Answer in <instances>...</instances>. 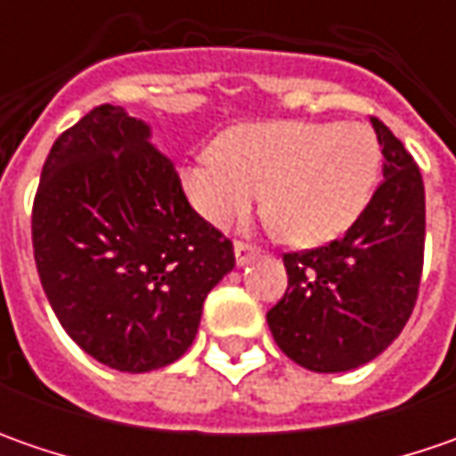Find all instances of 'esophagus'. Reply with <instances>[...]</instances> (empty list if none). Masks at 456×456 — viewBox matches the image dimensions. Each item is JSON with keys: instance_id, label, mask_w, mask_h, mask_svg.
I'll list each match as a JSON object with an SVG mask.
<instances>
[{"instance_id": "obj_1", "label": "esophagus", "mask_w": 456, "mask_h": 456, "mask_svg": "<svg viewBox=\"0 0 456 456\" xmlns=\"http://www.w3.org/2000/svg\"><path fill=\"white\" fill-rule=\"evenodd\" d=\"M233 251H236V264H238V266H246L248 261H254L256 256H258V248L248 246V243H243V240H236Z\"/></svg>"}]
</instances>
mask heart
<instances>
[{"mask_svg": "<svg viewBox=\"0 0 456 456\" xmlns=\"http://www.w3.org/2000/svg\"><path fill=\"white\" fill-rule=\"evenodd\" d=\"M380 151L362 124L261 121L240 124L198 151L180 180L190 205L208 223L243 220L264 190L266 216L294 246H322L342 236L376 190Z\"/></svg>", "mask_w": 456, "mask_h": 456, "instance_id": "1", "label": "heart"}]
</instances>
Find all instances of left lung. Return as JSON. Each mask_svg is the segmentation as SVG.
<instances>
[{
	"label": "left lung",
	"mask_w": 456,
	"mask_h": 456,
	"mask_svg": "<svg viewBox=\"0 0 456 456\" xmlns=\"http://www.w3.org/2000/svg\"><path fill=\"white\" fill-rule=\"evenodd\" d=\"M383 183L347 233L284 254L289 287L266 322L281 353L314 373H345L378 358L411 317L421 266L424 180L394 132L370 118Z\"/></svg>",
	"instance_id": "left-lung-1"
}]
</instances>
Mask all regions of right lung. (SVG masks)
Returning <instances> with one entry per match:
<instances>
[{
  "label": "right lung",
  "instance_id": "add662e5",
  "mask_svg": "<svg viewBox=\"0 0 456 456\" xmlns=\"http://www.w3.org/2000/svg\"><path fill=\"white\" fill-rule=\"evenodd\" d=\"M150 136L121 106H96L55 139L32 205L47 302L80 350L121 373L183 358L208 291L236 266Z\"/></svg>",
  "mask_w": 456,
  "mask_h": 456
}]
</instances>
